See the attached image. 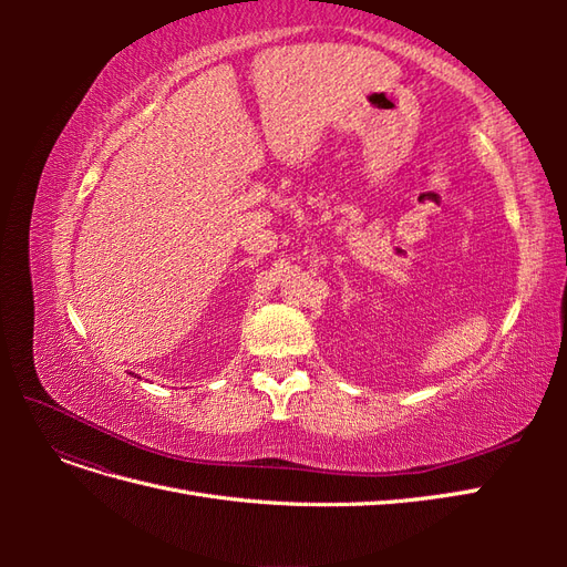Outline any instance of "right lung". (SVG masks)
Masks as SVG:
<instances>
[{"label": "right lung", "instance_id": "right-lung-1", "mask_svg": "<svg viewBox=\"0 0 567 567\" xmlns=\"http://www.w3.org/2000/svg\"><path fill=\"white\" fill-rule=\"evenodd\" d=\"M136 379H140V375H136Z\"/></svg>", "mask_w": 567, "mask_h": 567}]
</instances>
